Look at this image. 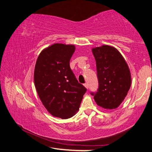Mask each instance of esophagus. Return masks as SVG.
I'll use <instances>...</instances> for the list:
<instances>
[{"label":"esophagus","instance_id":"1","mask_svg":"<svg viewBox=\"0 0 152 152\" xmlns=\"http://www.w3.org/2000/svg\"><path fill=\"white\" fill-rule=\"evenodd\" d=\"M84 86H85V88H87V89L88 88V83H85V84H84Z\"/></svg>","mask_w":152,"mask_h":152}]
</instances>
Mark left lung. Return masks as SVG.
Listing matches in <instances>:
<instances>
[{
	"instance_id": "left-lung-1",
	"label": "left lung",
	"mask_w": 152,
	"mask_h": 152,
	"mask_svg": "<svg viewBox=\"0 0 152 152\" xmlns=\"http://www.w3.org/2000/svg\"><path fill=\"white\" fill-rule=\"evenodd\" d=\"M96 64L99 89L91 92L95 102L105 109H115L121 104L132 84L131 72L121 53L112 46L92 49Z\"/></svg>"
}]
</instances>
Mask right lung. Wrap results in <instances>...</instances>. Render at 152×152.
<instances>
[{
    "instance_id": "1",
    "label": "right lung",
    "mask_w": 152,
    "mask_h": 152,
    "mask_svg": "<svg viewBox=\"0 0 152 152\" xmlns=\"http://www.w3.org/2000/svg\"><path fill=\"white\" fill-rule=\"evenodd\" d=\"M75 49L54 43L40 53L35 66L34 83L41 101L51 115L62 119L78 112L86 91L70 66Z\"/></svg>"
}]
</instances>
